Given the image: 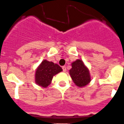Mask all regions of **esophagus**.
<instances>
[{"label":"esophagus","mask_w":124,"mask_h":124,"mask_svg":"<svg viewBox=\"0 0 124 124\" xmlns=\"http://www.w3.org/2000/svg\"><path fill=\"white\" fill-rule=\"evenodd\" d=\"M62 70H63V71H64V72H66V66H63V67H62Z\"/></svg>","instance_id":"34e87169"}]
</instances>
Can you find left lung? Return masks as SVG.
I'll return each instance as SVG.
<instances>
[{
	"mask_svg": "<svg viewBox=\"0 0 124 124\" xmlns=\"http://www.w3.org/2000/svg\"><path fill=\"white\" fill-rule=\"evenodd\" d=\"M70 75L75 84L79 87H84L91 80L90 72L82 60L77 59L71 63Z\"/></svg>",
	"mask_w": 124,
	"mask_h": 124,
	"instance_id": "8db88e82",
	"label": "left lung"
}]
</instances>
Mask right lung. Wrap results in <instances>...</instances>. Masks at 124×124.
<instances>
[{
    "mask_svg": "<svg viewBox=\"0 0 124 124\" xmlns=\"http://www.w3.org/2000/svg\"><path fill=\"white\" fill-rule=\"evenodd\" d=\"M61 71L62 68L58 64L44 60L36 70L35 82L39 86L47 87L51 84L53 77Z\"/></svg>",
    "mask_w": 124,
    "mask_h": 124,
    "instance_id": "right-lung-1",
    "label": "right lung"
}]
</instances>
